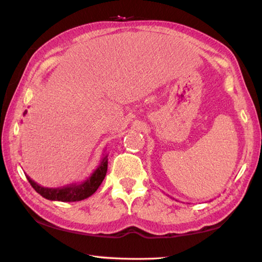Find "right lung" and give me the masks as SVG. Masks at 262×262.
Wrapping results in <instances>:
<instances>
[{"instance_id":"add662e5","label":"right lung","mask_w":262,"mask_h":262,"mask_svg":"<svg viewBox=\"0 0 262 262\" xmlns=\"http://www.w3.org/2000/svg\"><path fill=\"white\" fill-rule=\"evenodd\" d=\"M28 111H25L24 114H26ZM108 155H104V157L101 158L99 165L97 166L96 170L92 172L90 177H88L86 180L82 181L79 184H70L63 187H57V188H48L42 187L39 184L35 183L34 180L30 178L29 176H26L29 183L34 188L37 193L41 195L42 198L47 199L51 201H62V202H75V201H81L91 196L94 194L100 184L103 183V180L107 172V158Z\"/></svg>"}]
</instances>
